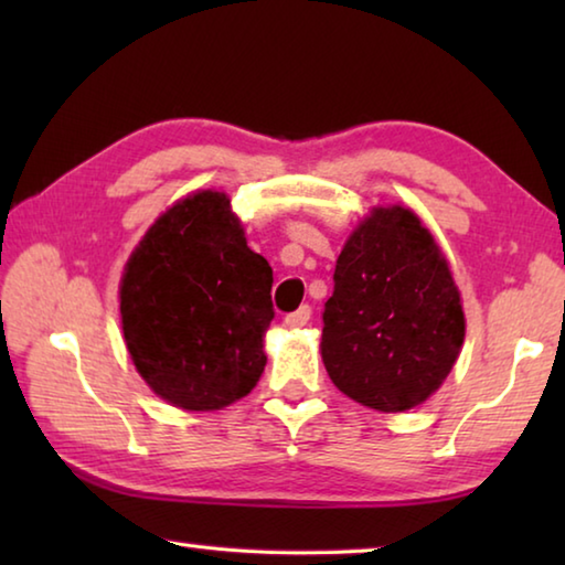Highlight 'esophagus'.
<instances>
[{
  "label": "esophagus",
  "instance_id": "34e87169",
  "mask_svg": "<svg viewBox=\"0 0 565 565\" xmlns=\"http://www.w3.org/2000/svg\"><path fill=\"white\" fill-rule=\"evenodd\" d=\"M309 319H311V306H301V309L286 313L284 321H286V327L301 329V327H306V323H309Z\"/></svg>",
  "mask_w": 565,
  "mask_h": 565
}]
</instances>
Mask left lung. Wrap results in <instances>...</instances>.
I'll use <instances>...</instances> for the list:
<instances>
[{
	"instance_id": "left-lung-1",
	"label": "left lung",
	"mask_w": 565,
	"mask_h": 565,
	"mask_svg": "<svg viewBox=\"0 0 565 565\" xmlns=\"http://www.w3.org/2000/svg\"><path fill=\"white\" fill-rule=\"evenodd\" d=\"M461 294L441 248L404 206H376L337 259L321 359L341 394L398 414L434 394L461 353Z\"/></svg>"
}]
</instances>
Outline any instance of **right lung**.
<instances>
[{"label":"right lung","mask_w":565,"mask_h":565,"mask_svg":"<svg viewBox=\"0 0 565 565\" xmlns=\"http://www.w3.org/2000/svg\"><path fill=\"white\" fill-rule=\"evenodd\" d=\"M274 274L246 246L222 191L167 209L129 256L119 286L121 331L157 396L186 411L244 398L266 366Z\"/></svg>","instance_id":"obj_1"}]
</instances>
